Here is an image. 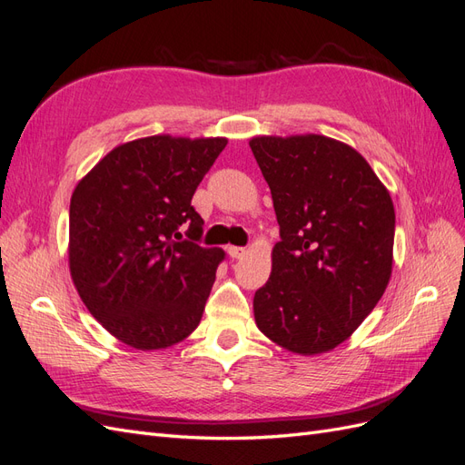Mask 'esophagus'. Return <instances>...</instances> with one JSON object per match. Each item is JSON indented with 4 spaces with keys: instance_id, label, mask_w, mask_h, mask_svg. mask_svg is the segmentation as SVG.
Here are the masks:
<instances>
[{
    "instance_id": "34e87169",
    "label": "esophagus",
    "mask_w": 465,
    "mask_h": 465,
    "mask_svg": "<svg viewBox=\"0 0 465 465\" xmlns=\"http://www.w3.org/2000/svg\"><path fill=\"white\" fill-rule=\"evenodd\" d=\"M227 254L236 260V258H242L246 254V248H241V246H227Z\"/></svg>"
}]
</instances>
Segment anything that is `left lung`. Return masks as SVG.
<instances>
[{"instance_id":"left-lung-1","label":"left lung","mask_w":465,"mask_h":465,"mask_svg":"<svg viewBox=\"0 0 465 465\" xmlns=\"http://www.w3.org/2000/svg\"><path fill=\"white\" fill-rule=\"evenodd\" d=\"M250 147L281 234L272 275L254 294L256 326L291 353H326L388 287L396 231L390 192L361 153L326 135H258Z\"/></svg>"}]
</instances>
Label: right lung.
I'll return each instance as SVG.
<instances>
[{
	"mask_svg": "<svg viewBox=\"0 0 465 465\" xmlns=\"http://www.w3.org/2000/svg\"><path fill=\"white\" fill-rule=\"evenodd\" d=\"M227 137L151 135L112 149L69 203V272L101 326L139 351L166 349L198 328L221 248L198 241L192 195ZM189 224L192 242H174Z\"/></svg>",
	"mask_w": 465,
	"mask_h": 465,
	"instance_id": "right-lung-1",
	"label": "right lung"
}]
</instances>
